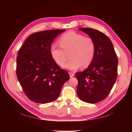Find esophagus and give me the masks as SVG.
Returning <instances> with one entry per match:
<instances>
[{
  "label": "esophagus",
  "mask_w": 132,
  "mask_h": 132,
  "mask_svg": "<svg viewBox=\"0 0 132 132\" xmlns=\"http://www.w3.org/2000/svg\"><path fill=\"white\" fill-rule=\"evenodd\" d=\"M75 75V73H72V72H69V76H70V77H72L74 76Z\"/></svg>",
  "instance_id": "obj_1"
}]
</instances>
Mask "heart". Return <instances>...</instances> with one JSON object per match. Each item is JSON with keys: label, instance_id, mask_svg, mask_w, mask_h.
I'll return each instance as SVG.
<instances>
[{"label": "heart", "instance_id": "b5f03b06", "mask_svg": "<svg viewBox=\"0 0 132 132\" xmlns=\"http://www.w3.org/2000/svg\"><path fill=\"white\" fill-rule=\"evenodd\" d=\"M61 47L53 43L50 46V53L57 64L61 65L67 59H70L63 65L69 70H75L80 66L87 68L94 57L96 46L95 41L91 37H85L81 34L69 31L62 35L59 38Z\"/></svg>", "mask_w": 132, "mask_h": 132}]
</instances>
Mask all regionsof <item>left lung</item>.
Instances as JSON below:
<instances>
[{"instance_id":"1","label":"left lung","mask_w":132,"mask_h":132,"mask_svg":"<svg viewBox=\"0 0 132 132\" xmlns=\"http://www.w3.org/2000/svg\"><path fill=\"white\" fill-rule=\"evenodd\" d=\"M95 41L96 50L93 62L83 71L76 73L77 93L82 101L90 104L104 100L117 79L118 60L113 44L103 32L95 29L80 28Z\"/></svg>"}]
</instances>
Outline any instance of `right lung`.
Instances as JSON below:
<instances>
[{"mask_svg":"<svg viewBox=\"0 0 132 132\" xmlns=\"http://www.w3.org/2000/svg\"><path fill=\"white\" fill-rule=\"evenodd\" d=\"M65 30L40 31L31 34L20 48L16 75L24 93L31 101L45 104L59 96L70 76L53 59L50 46L55 38Z\"/></svg>","mask_w":132,"mask_h":132,"instance_id":"1","label":"right lung"}]
</instances>
